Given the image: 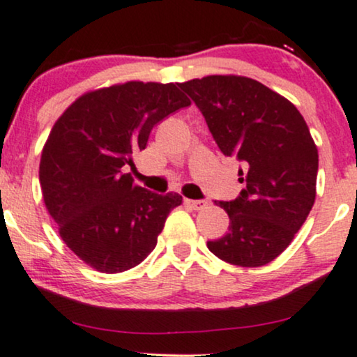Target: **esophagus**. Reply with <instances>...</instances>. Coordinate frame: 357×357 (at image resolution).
I'll use <instances>...</instances> for the list:
<instances>
[{"instance_id": "obj_1", "label": "esophagus", "mask_w": 357, "mask_h": 357, "mask_svg": "<svg viewBox=\"0 0 357 357\" xmlns=\"http://www.w3.org/2000/svg\"><path fill=\"white\" fill-rule=\"evenodd\" d=\"M185 205L190 206L193 210H204L206 208V202L205 200H190V199H185Z\"/></svg>"}]
</instances>
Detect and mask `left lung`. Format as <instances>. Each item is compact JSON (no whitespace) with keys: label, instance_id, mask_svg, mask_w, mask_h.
Returning a JSON list of instances; mask_svg holds the SVG:
<instances>
[{"label":"left lung","instance_id":"obj_1","mask_svg":"<svg viewBox=\"0 0 357 357\" xmlns=\"http://www.w3.org/2000/svg\"><path fill=\"white\" fill-rule=\"evenodd\" d=\"M204 114L215 142L243 165V190L220 202L230 230L206 246L238 266H263L281 255L316 199L318 149L294 104L245 76H206L178 84Z\"/></svg>","mask_w":357,"mask_h":357}]
</instances>
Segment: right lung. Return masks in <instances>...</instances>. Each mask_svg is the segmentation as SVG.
Masks as SVG:
<instances>
[{
  "instance_id": "right-lung-1",
  "label": "right lung",
  "mask_w": 357,
  "mask_h": 357,
  "mask_svg": "<svg viewBox=\"0 0 357 357\" xmlns=\"http://www.w3.org/2000/svg\"><path fill=\"white\" fill-rule=\"evenodd\" d=\"M190 99L169 82L129 81L89 91L52 126L39 183L61 238L100 273L137 266L155 248L182 195L135 185L126 165L144 151L152 127Z\"/></svg>"
}]
</instances>
